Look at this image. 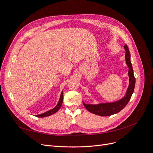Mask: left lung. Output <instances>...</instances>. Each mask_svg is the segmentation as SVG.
Masks as SVG:
<instances>
[{
  "label": "left lung",
  "mask_w": 153,
  "mask_h": 153,
  "mask_svg": "<svg viewBox=\"0 0 153 153\" xmlns=\"http://www.w3.org/2000/svg\"><path fill=\"white\" fill-rule=\"evenodd\" d=\"M124 50L126 51L125 53V60L128 67V76H129V85L124 97L119 100L110 103H101L98 104H85L83 101L85 108L90 112L100 116H110L113 114H117L123 110L126 106L130 100L133 93L135 85V78L134 76L133 69L131 63L130 53L126 45H124Z\"/></svg>",
  "instance_id": "obj_1"
}]
</instances>
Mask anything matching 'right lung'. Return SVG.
Masks as SVG:
<instances>
[{"label":"right lung","instance_id":"add662e5","mask_svg":"<svg viewBox=\"0 0 153 153\" xmlns=\"http://www.w3.org/2000/svg\"><path fill=\"white\" fill-rule=\"evenodd\" d=\"M62 101H63V92L62 91L61 94V96H60V98H59V102H58L57 105L55 106L53 108L51 109V110L47 111V112H46L45 113L41 114H39V115H36V116L38 117H44L50 116V115L55 114V112H57L60 108H61V106H62Z\"/></svg>","mask_w":153,"mask_h":153}]
</instances>
